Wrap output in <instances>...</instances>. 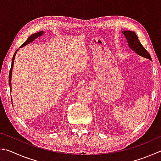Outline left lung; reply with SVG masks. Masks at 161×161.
I'll list each match as a JSON object with an SVG mask.
<instances>
[{
    "label": "left lung",
    "mask_w": 161,
    "mask_h": 161,
    "mask_svg": "<svg viewBox=\"0 0 161 161\" xmlns=\"http://www.w3.org/2000/svg\"><path fill=\"white\" fill-rule=\"evenodd\" d=\"M122 32L126 38L127 42L131 50L136 53L139 55H141V56L148 58V59L151 60L150 54L148 53L144 46L142 45V43H140L135 32L131 31H122Z\"/></svg>",
    "instance_id": "left-lung-1"
}]
</instances>
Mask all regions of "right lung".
<instances>
[{"label": "right lung", "mask_w": 161, "mask_h": 161, "mask_svg": "<svg viewBox=\"0 0 161 161\" xmlns=\"http://www.w3.org/2000/svg\"><path fill=\"white\" fill-rule=\"evenodd\" d=\"M43 34H44V32H43L42 31H39V32H37V33H35L34 34H32L31 36H30V37L28 38L27 40L26 41V42L23 43V44L20 46V48L23 47V46H25L26 45H27L28 43H30L31 42H33V41L34 39H36V38H38L39 36H41L42 35H43ZM18 51V49L15 51V53H14V55H13V60H12V65H11V68H10V73H9V85H10V90H11V77H12V72H13V65H14V57H15L16 55V53H17V51Z\"/></svg>", "instance_id": "add662e5"}]
</instances>
